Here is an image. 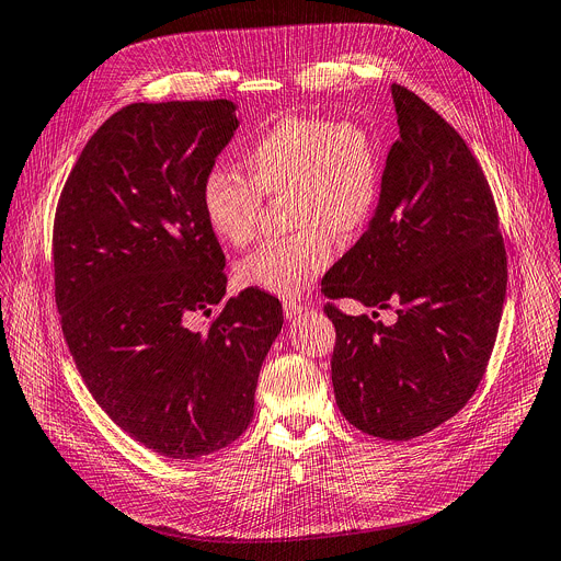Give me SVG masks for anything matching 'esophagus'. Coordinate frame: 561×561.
<instances>
[{
  "label": "esophagus",
  "instance_id": "esophagus-1",
  "mask_svg": "<svg viewBox=\"0 0 561 561\" xmlns=\"http://www.w3.org/2000/svg\"><path fill=\"white\" fill-rule=\"evenodd\" d=\"M283 312H285V319H287V321H296V319H300V317H304V314L308 312V308L300 306L298 300H285V304H283Z\"/></svg>",
  "mask_w": 561,
  "mask_h": 561
}]
</instances>
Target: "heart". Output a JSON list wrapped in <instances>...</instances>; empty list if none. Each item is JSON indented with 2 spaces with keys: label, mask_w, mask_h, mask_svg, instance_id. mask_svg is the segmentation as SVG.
<instances>
[{
  "label": "heart",
  "mask_w": 561,
  "mask_h": 561,
  "mask_svg": "<svg viewBox=\"0 0 561 561\" xmlns=\"http://www.w3.org/2000/svg\"><path fill=\"white\" fill-rule=\"evenodd\" d=\"M249 181L213 168L202 182V210L215 238L244 247L261 197H289L291 240L265 244L236 267L240 287L294 296L334 257V240L353 242L370 225L383 184V154L357 121L285 116L244 152Z\"/></svg>",
  "instance_id": "b5f03b06"
}]
</instances>
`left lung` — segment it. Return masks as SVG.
Segmentation results:
<instances>
[{
  "mask_svg": "<svg viewBox=\"0 0 561 561\" xmlns=\"http://www.w3.org/2000/svg\"><path fill=\"white\" fill-rule=\"evenodd\" d=\"M391 96L400 139L377 210L321 289L396 310L386 325L325 308L336 328L332 386L364 434L411 440L454 417L481 383L507 263L492 191L462 137L407 88L393 84Z\"/></svg>",
  "mask_w": 561,
  "mask_h": 561,
  "instance_id": "8db88e82",
  "label": "left lung"
}]
</instances>
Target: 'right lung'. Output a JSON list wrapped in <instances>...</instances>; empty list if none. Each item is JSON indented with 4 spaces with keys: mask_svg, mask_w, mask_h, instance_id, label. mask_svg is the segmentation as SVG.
<instances>
[{
    "mask_svg": "<svg viewBox=\"0 0 561 561\" xmlns=\"http://www.w3.org/2000/svg\"><path fill=\"white\" fill-rule=\"evenodd\" d=\"M233 101L133 103L82 148L54 225L56 304L101 409L180 460L231 445L253 417L278 298H225L202 182L238 130ZM197 313L213 316L204 330Z\"/></svg>",
    "mask_w": 561,
    "mask_h": 561,
    "instance_id": "add662e5",
    "label": "right lung"
}]
</instances>
